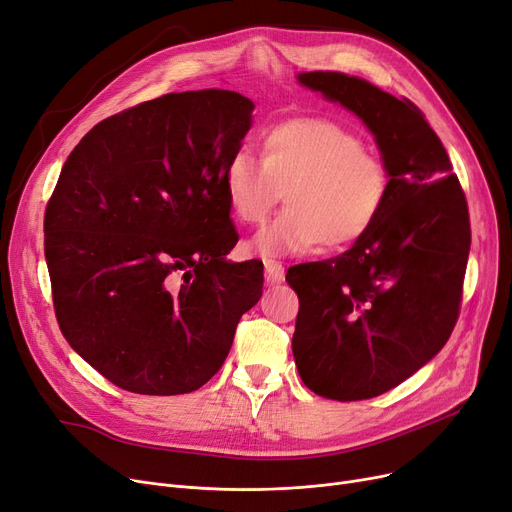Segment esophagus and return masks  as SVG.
I'll list each match as a JSON object with an SVG mask.
<instances>
[{
  "label": "esophagus",
  "instance_id": "34e87169",
  "mask_svg": "<svg viewBox=\"0 0 512 512\" xmlns=\"http://www.w3.org/2000/svg\"><path fill=\"white\" fill-rule=\"evenodd\" d=\"M264 275H266V283H281L283 264L275 258H264Z\"/></svg>",
  "mask_w": 512,
  "mask_h": 512
}]
</instances>
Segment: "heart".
Returning a JSON list of instances; mask_svg holds the SVG:
<instances>
[{
  "label": "heart",
  "mask_w": 512,
  "mask_h": 512,
  "mask_svg": "<svg viewBox=\"0 0 512 512\" xmlns=\"http://www.w3.org/2000/svg\"><path fill=\"white\" fill-rule=\"evenodd\" d=\"M258 145L260 162L237 152L223 173L227 206L243 225L262 223L283 191L285 210L252 239L258 254H304L321 243L346 250L379 221L392 177L356 133L300 116L266 127Z\"/></svg>",
  "instance_id": "heart-1"
}]
</instances>
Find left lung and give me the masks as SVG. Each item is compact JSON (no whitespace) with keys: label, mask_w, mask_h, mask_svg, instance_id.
Segmentation results:
<instances>
[{"label":"left lung","mask_w":512,"mask_h":512,"mask_svg":"<svg viewBox=\"0 0 512 512\" xmlns=\"http://www.w3.org/2000/svg\"><path fill=\"white\" fill-rule=\"evenodd\" d=\"M296 79L362 120L392 177L367 235L285 275L300 298L291 350L304 385L329 400H367L446 346L471 250L469 208L448 152L415 104L344 72Z\"/></svg>","instance_id":"1"}]
</instances>
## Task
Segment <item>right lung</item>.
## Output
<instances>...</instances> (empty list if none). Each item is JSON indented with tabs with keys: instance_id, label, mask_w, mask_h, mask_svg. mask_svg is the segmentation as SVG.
I'll return each instance as SVG.
<instances>
[{
	"instance_id": "obj_1",
	"label": "right lung",
	"mask_w": 512,
	"mask_h": 512,
	"mask_svg": "<svg viewBox=\"0 0 512 512\" xmlns=\"http://www.w3.org/2000/svg\"><path fill=\"white\" fill-rule=\"evenodd\" d=\"M254 104L227 89L156 97L95 125L45 210V260L70 348L133 394L200 389L262 296V262L223 191Z\"/></svg>"
}]
</instances>
